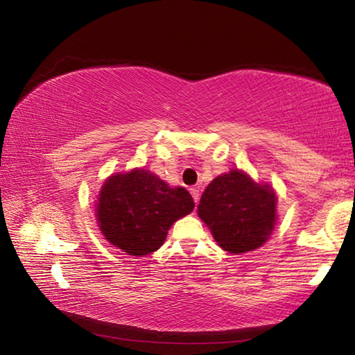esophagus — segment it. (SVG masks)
Instances as JSON below:
<instances>
[{
	"label": "esophagus",
	"mask_w": 355,
	"mask_h": 355,
	"mask_svg": "<svg viewBox=\"0 0 355 355\" xmlns=\"http://www.w3.org/2000/svg\"><path fill=\"white\" fill-rule=\"evenodd\" d=\"M189 191H191V194H192V197H194V202H196V203H197V202H199V199H200V191H199V189H197V188H191Z\"/></svg>",
	"instance_id": "esophagus-1"
}]
</instances>
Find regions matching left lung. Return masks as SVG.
Masks as SVG:
<instances>
[{
  "label": "left lung",
  "instance_id": "8db88e82",
  "mask_svg": "<svg viewBox=\"0 0 355 355\" xmlns=\"http://www.w3.org/2000/svg\"><path fill=\"white\" fill-rule=\"evenodd\" d=\"M277 197L269 184H258L248 173L232 169L207 186L197 213L222 249L244 254L268 241L274 230Z\"/></svg>",
  "mask_w": 355,
  "mask_h": 355
}]
</instances>
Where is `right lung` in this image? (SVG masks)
<instances>
[{"label":"right lung","mask_w":355,"mask_h":355,"mask_svg":"<svg viewBox=\"0 0 355 355\" xmlns=\"http://www.w3.org/2000/svg\"><path fill=\"white\" fill-rule=\"evenodd\" d=\"M194 209V200L182 186L171 188L146 169L116 173L101 186L97 220L103 236L128 255L158 250L173 222Z\"/></svg>","instance_id":"right-lung-1"}]
</instances>
